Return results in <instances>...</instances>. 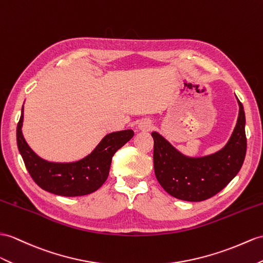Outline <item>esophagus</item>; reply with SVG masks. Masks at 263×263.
<instances>
[{"label": "esophagus", "instance_id": "obj_1", "mask_svg": "<svg viewBox=\"0 0 263 263\" xmlns=\"http://www.w3.org/2000/svg\"><path fill=\"white\" fill-rule=\"evenodd\" d=\"M152 127H153L152 121L147 120V119L142 120V121H140V123L138 124V129L142 130V132H149V130L152 129Z\"/></svg>", "mask_w": 263, "mask_h": 263}]
</instances>
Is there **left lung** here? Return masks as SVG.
Returning <instances> with one entry per match:
<instances>
[{"label": "left lung", "instance_id": "1", "mask_svg": "<svg viewBox=\"0 0 263 263\" xmlns=\"http://www.w3.org/2000/svg\"><path fill=\"white\" fill-rule=\"evenodd\" d=\"M238 102L239 117L232 136L221 151L212 155L184 156L158 133H152L155 175L170 195L190 202L208 200L238 174L247 153L246 115L239 99Z\"/></svg>", "mask_w": 263, "mask_h": 263}]
</instances>
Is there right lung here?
<instances>
[{"instance_id": "1", "label": "right lung", "mask_w": 263, "mask_h": 263, "mask_svg": "<svg viewBox=\"0 0 263 263\" xmlns=\"http://www.w3.org/2000/svg\"><path fill=\"white\" fill-rule=\"evenodd\" d=\"M23 108L16 127L17 148L30 176L39 186L61 196H81L97 191L109 175L114 154L134 136L132 129L108 134L90 155L73 163L44 161L32 151L22 134Z\"/></svg>"}]
</instances>
